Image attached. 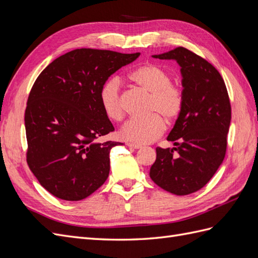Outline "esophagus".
Masks as SVG:
<instances>
[{
	"mask_svg": "<svg viewBox=\"0 0 258 258\" xmlns=\"http://www.w3.org/2000/svg\"><path fill=\"white\" fill-rule=\"evenodd\" d=\"M127 145H128V147H130V148H134V150H139V148H141V146L140 145H137V144H134V143H127Z\"/></svg>",
	"mask_w": 258,
	"mask_h": 258,
	"instance_id": "34e87169",
	"label": "esophagus"
}]
</instances>
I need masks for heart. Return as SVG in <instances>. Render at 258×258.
I'll list each match as a JSON object with an SVG mask.
<instances>
[{"mask_svg": "<svg viewBox=\"0 0 258 258\" xmlns=\"http://www.w3.org/2000/svg\"><path fill=\"white\" fill-rule=\"evenodd\" d=\"M129 80L150 95L144 119H130L120 128L119 136L137 145L154 142L165 131V119L173 122L181 115L184 106V93L181 87L171 84L170 74L157 64L147 63L134 70ZM100 104L105 115L113 120H120L123 108L120 99L119 80L113 77L103 84L99 93Z\"/></svg>", "mask_w": 258, "mask_h": 258, "instance_id": "obj_1", "label": "heart"}]
</instances>
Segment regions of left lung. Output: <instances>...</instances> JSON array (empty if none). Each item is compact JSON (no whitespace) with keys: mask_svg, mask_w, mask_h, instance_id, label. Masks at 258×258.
Listing matches in <instances>:
<instances>
[{"mask_svg":"<svg viewBox=\"0 0 258 258\" xmlns=\"http://www.w3.org/2000/svg\"><path fill=\"white\" fill-rule=\"evenodd\" d=\"M152 57L181 68L184 106L167 138L175 147L156 148L150 176L162 189L185 196L202 188L223 163L231 120L228 92L217 70L188 49Z\"/></svg>","mask_w":258,"mask_h":258,"instance_id":"left-lung-1","label":"left lung"}]
</instances>
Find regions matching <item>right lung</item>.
<instances>
[{
  "instance_id": "right-lung-1",
  "label": "right lung",
  "mask_w": 258,
  "mask_h": 258,
  "mask_svg": "<svg viewBox=\"0 0 258 258\" xmlns=\"http://www.w3.org/2000/svg\"><path fill=\"white\" fill-rule=\"evenodd\" d=\"M140 54L75 49L38 75L25 114L27 161L54 197L83 200L106 181L111 150L122 143L96 141L115 130L100 104V89Z\"/></svg>"
}]
</instances>
